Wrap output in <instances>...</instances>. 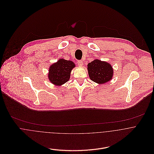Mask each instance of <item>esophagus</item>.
<instances>
[{
    "label": "esophagus",
    "mask_w": 154,
    "mask_h": 154,
    "mask_svg": "<svg viewBox=\"0 0 154 154\" xmlns=\"http://www.w3.org/2000/svg\"><path fill=\"white\" fill-rule=\"evenodd\" d=\"M78 65L79 66H83V62L81 61V60H79L78 62Z\"/></svg>",
    "instance_id": "esophagus-1"
}]
</instances>
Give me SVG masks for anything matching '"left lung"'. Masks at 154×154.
<instances>
[{
	"mask_svg": "<svg viewBox=\"0 0 154 154\" xmlns=\"http://www.w3.org/2000/svg\"><path fill=\"white\" fill-rule=\"evenodd\" d=\"M87 69L91 80L98 84L109 82L114 74L113 68L110 63L98 59H95L89 63Z\"/></svg>",
	"mask_w": 154,
	"mask_h": 154,
	"instance_id": "obj_1",
	"label": "left lung"
}]
</instances>
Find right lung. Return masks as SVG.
<instances>
[{
	"label": "right lung",
	"instance_id": "obj_1",
	"mask_svg": "<svg viewBox=\"0 0 154 154\" xmlns=\"http://www.w3.org/2000/svg\"><path fill=\"white\" fill-rule=\"evenodd\" d=\"M75 64L70 60L60 59L49 67L48 78L49 81L56 86H61L67 82L70 77L72 70Z\"/></svg>",
	"mask_w": 154,
	"mask_h": 154
}]
</instances>
